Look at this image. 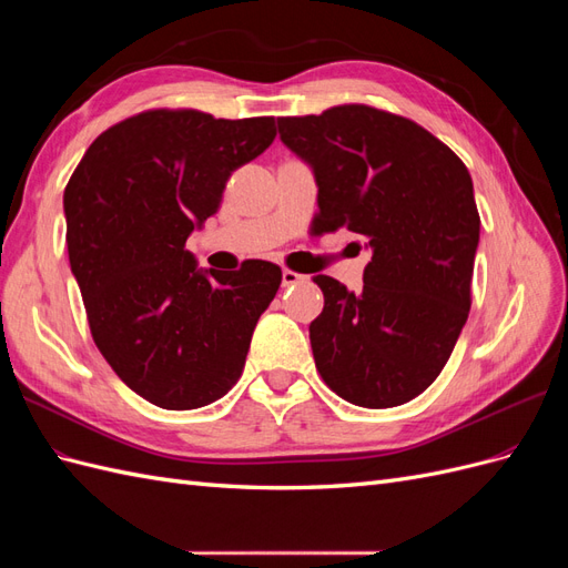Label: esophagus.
Returning a JSON list of instances; mask_svg holds the SVG:
<instances>
[{
    "mask_svg": "<svg viewBox=\"0 0 568 568\" xmlns=\"http://www.w3.org/2000/svg\"><path fill=\"white\" fill-rule=\"evenodd\" d=\"M303 280H305L303 274H298V272H294V270H284V272H282V284H284V286H294V284L303 282Z\"/></svg>",
    "mask_w": 568,
    "mask_h": 568,
    "instance_id": "obj_1",
    "label": "esophagus"
}]
</instances>
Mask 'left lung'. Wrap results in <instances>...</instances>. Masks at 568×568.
I'll return each mask as SVG.
<instances>
[{
  "label": "left lung",
  "instance_id": "1",
  "mask_svg": "<svg viewBox=\"0 0 568 568\" xmlns=\"http://www.w3.org/2000/svg\"><path fill=\"white\" fill-rule=\"evenodd\" d=\"M277 125L315 173V234L348 227L372 248L359 294L313 277L324 294L311 324L317 372L359 407L417 398L448 363L471 307L480 217L467 165L422 125L365 104Z\"/></svg>",
  "mask_w": 568,
  "mask_h": 568
}]
</instances>
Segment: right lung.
<instances>
[{
	"mask_svg": "<svg viewBox=\"0 0 568 568\" xmlns=\"http://www.w3.org/2000/svg\"><path fill=\"white\" fill-rule=\"evenodd\" d=\"M274 118L151 109L101 132L63 192L68 261L101 355L144 400L194 409L244 372L282 270H199L186 236L217 213L236 168L272 144Z\"/></svg>",
	"mask_w": 568,
	"mask_h": 568,
	"instance_id": "right-lung-1",
	"label": "right lung"
}]
</instances>
